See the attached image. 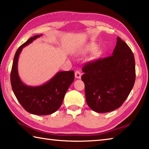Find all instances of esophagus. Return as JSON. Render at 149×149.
I'll use <instances>...</instances> for the list:
<instances>
[{
	"mask_svg": "<svg viewBox=\"0 0 149 149\" xmlns=\"http://www.w3.org/2000/svg\"><path fill=\"white\" fill-rule=\"evenodd\" d=\"M75 77L77 78V79H81V72L79 71H75Z\"/></svg>",
	"mask_w": 149,
	"mask_h": 149,
	"instance_id": "34e87169",
	"label": "esophagus"
}]
</instances>
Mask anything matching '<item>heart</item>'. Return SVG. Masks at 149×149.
<instances>
[{"label": "heart", "instance_id": "b5f03b06", "mask_svg": "<svg viewBox=\"0 0 149 149\" xmlns=\"http://www.w3.org/2000/svg\"><path fill=\"white\" fill-rule=\"evenodd\" d=\"M95 49H96V47L93 45H89V47H88V50H95Z\"/></svg>", "mask_w": 149, "mask_h": 149}]
</instances>
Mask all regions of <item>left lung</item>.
I'll list each match as a JSON object with an SVG mask.
<instances>
[{"instance_id":"left-lung-1","label":"left lung","mask_w":149,"mask_h":149,"mask_svg":"<svg viewBox=\"0 0 149 149\" xmlns=\"http://www.w3.org/2000/svg\"><path fill=\"white\" fill-rule=\"evenodd\" d=\"M82 71L87 105L99 113L111 112L122 105L134 85V55L118 37L112 55L87 62Z\"/></svg>"}]
</instances>
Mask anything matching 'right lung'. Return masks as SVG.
I'll return each mask as SVG.
<instances>
[{
	"mask_svg": "<svg viewBox=\"0 0 149 149\" xmlns=\"http://www.w3.org/2000/svg\"><path fill=\"white\" fill-rule=\"evenodd\" d=\"M41 35L32 37L22 45L15 54L12 64L10 81L16 99L27 112L43 116L51 114L61 107L65 93L74 80V72H59L46 84L37 87L27 86L22 83L17 73L19 55L24 47Z\"/></svg>",
	"mask_w": 149,
	"mask_h": 149,
	"instance_id": "add662e5",
	"label": "right lung"
}]
</instances>
